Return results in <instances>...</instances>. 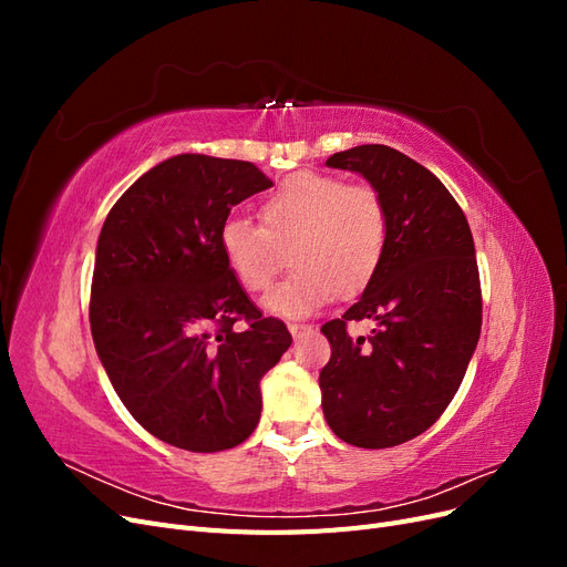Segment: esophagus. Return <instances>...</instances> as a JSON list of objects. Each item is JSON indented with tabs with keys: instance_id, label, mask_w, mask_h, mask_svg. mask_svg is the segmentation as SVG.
<instances>
[{
	"instance_id": "esophagus-1",
	"label": "esophagus",
	"mask_w": 567,
	"mask_h": 567,
	"mask_svg": "<svg viewBox=\"0 0 567 567\" xmlns=\"http://www.w3.org/2000/svg\"><path fill=\"white\" fill-rule=\"evenodd\" d=\"M288 331L293 333V338H300L302 333L310 331V326H307V323H298V321H290V323H288Z\"/></svg>"
}]
</instances>
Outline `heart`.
I'll return each instance as SVG.
<instances>
[{"mask_svg":"<svg viewBox=\"0 0 567 567\" xmlns=\"http://www.w3.org/2000/svg\"><path fill=\"white\" fill-rule=\"evenodd\" d=\"M260 225L229 217L219 229L225 262L248 293H265L286 265L296 269L267 298V310L307 317L336 293L362 290L379 269L388 217L371 186L346 184L336 175L296 173L260 203Z\"/></svg>","mask_w":567,"mask_h":567,"instance_id":"obj_1","label":"heart"}]
</instances>
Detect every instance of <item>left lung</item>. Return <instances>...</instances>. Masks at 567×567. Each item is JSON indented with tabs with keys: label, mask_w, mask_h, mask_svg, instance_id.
Returning <instances> with one entry per match:
<instances>
[{
	"label": "left lung",
	"mask_w": 567,
	"mask_h": 567,
	"mask_svg": "<svg viewBox=\"0 0 567 567\" xmlns=\"http://www.w3.org/2000/svg\"><path fill=\"white\" fill-rule=\"evenodd\" d=\"M381 196L383 260L362 298L326 321L331 359L319 373L326 423L348 444L385 450L425 433L450 406L483 326V293L468 219L431 169L383 144L333 153ZM380 323L369 339L350 320Z\"/></svg>",
	"instance_id": "left-lung-1"
}]
</instances>
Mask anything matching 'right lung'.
<instances>
[{"instance_id":"obj_1","label":"right lung","mask_w":567,"mask_h":567,"mask_svg":"<svg viewBox=\"0 0 567 567\" xmlns=\"http://www.w3.org/2000/svg\"><path fill=\"white\" fill-rule=\"evenodd\" d=\"M269 186L252 163L182 153L136 179L101 227L94 346L134 421L173 447L241 444L260 421V379L293 342L219 248L234 205Z\"/></svg>"}]
</instances>
